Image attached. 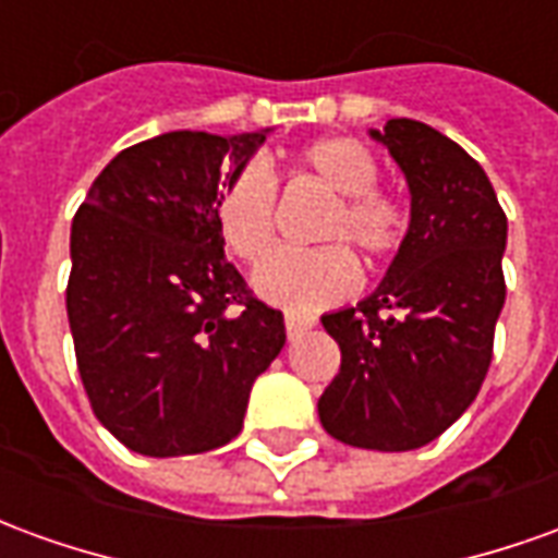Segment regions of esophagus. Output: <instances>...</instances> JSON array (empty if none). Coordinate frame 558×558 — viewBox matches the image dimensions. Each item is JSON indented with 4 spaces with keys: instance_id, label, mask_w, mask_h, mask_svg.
<instances>
[{
    "instance_id": "esophagus-1",
    "label": "esophagus",
    "mask_w": 558,
    "mask_h": 558,
    "mask_svg": "<svg viewBox=\"0 0 558 558\" xmlns=\"http://www.w3.org/2000/svg\"><path fill=\"white\" fill-rule=\"evenodd\" d=\"M314 326V316H302V314H287V335L290 340H295L302 331Z\"/></svg>"
}]
</instances>
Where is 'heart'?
I'll list each match as a JSON object with an SVG mask.
<instances>
[{
	"label": "heart",
	"instance_id": "1",
	"mask_svg": "<svg viewBox=\"0 0 558 558\" xmlns=\"http://www.w3.org/2000/svg\"><path fill=\"white\" fill-rule=\"evenodd\" d=\"M304 172L338 194L319 239L352 244L367 263L386 259L407 235V211L398 199L376 187L379 163L374 151L352 137L316 140L299 155ZM275 179L251 160L230 175L218 196V230L232 254L256 263L275 235ZM343 244L316 251L280 247L254 271L256 292L290 311H316L347 299L355 290V259Z\"/></svg>",
	"mask_w": 558,
	"mask_h": 558
}]
</instances>
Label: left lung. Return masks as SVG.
<instances>
[{"instance_id":"8db88e82","label":"left lung","mask_w":558,"mask_h":558,"mask_svg":"<svg viewBox=\"0 0 558 558\" xmlns=\"http://www.w3.org/2000/svg\"><path fill=\"white\" fill-rule=\"evenodd\" d=\"M371 137L407 179L410 227L379 287L323 316L340 374L316 410L343 445L412 451L448 430L487 376L508 220L478 160L436 128L388 119Z\"/></svg>"}]
</instances>
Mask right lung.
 <instances>
[{
    "label": "right lung",
    "instance_id": "obj_1",
    "mask_svg": "<svg viewBox=\"0 0 558 558\" xmlns=\"http://www.w3.org/2000/svg\"><path fill=\"white\" fill-rule=\"evenodd\" d=\"M170 131L119 151L71 223L68 323L98 421L146 457L242 433L256 376L287 343L223 256L218 196L266 143Z\"/></svg>",
    "mask_w": 558,
    "mask_h": 558
}]
</instances>
